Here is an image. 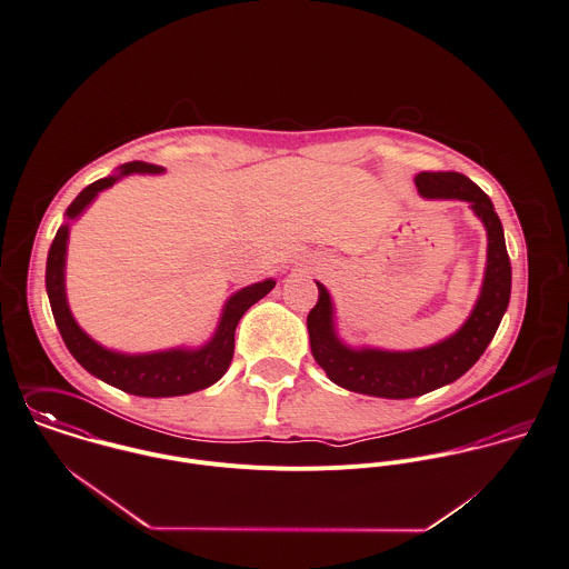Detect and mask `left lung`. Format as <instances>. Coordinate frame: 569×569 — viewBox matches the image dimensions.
Masks as SVG:
<instances>
[{
    "instance_id": "8db88e82",
    "label": "left lung",
    "mask_w": 569,
    "mask_h": 569,
    "mask_svg": "<svg viewBox=\"0 0 569 569\" xmlns=\"http://www.w3.org/2000/svg\"><path fill=\"white\" fill-rule=\"evenodd\" d=\"M416 187L425 200L468 202L481 220L488 248L479 297L470 317L449 339L420 349L389 351L342 342L335 321V301L328 288L317 281L319 301L308 315L312 356L328 378L347 391L402 400L451 385L479 360L508 310L512 268L503 227L490 198L472 180L455 171L418 173Z\"/></svg>"
}]
</instances>
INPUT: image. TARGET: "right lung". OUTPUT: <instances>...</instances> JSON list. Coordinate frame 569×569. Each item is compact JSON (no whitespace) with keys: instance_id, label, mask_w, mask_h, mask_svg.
I'll return each instance as SVG.
<instances>
[{"instance_id":"add662e5","label":"right lung","mask_w":569,"mask_h":569,"mask_svg":"<svg viewBox=\"0 0 569 569\" xmlns=\"http://www.w3.org/2000/svg\"><path fill=\"white\" fill-rule=\"evenodd\" d=\"M162 167L147 164V162H127L118 167V173L101 178L86 187L74 202L66 209V222L59 227L54 241L48 252L46 263V290L50 299V308L57 321V328L63 337L66 347L77 358V362L90 371L92 376L101 378L103 382L112 385L120 391L142 396V398H171V396H187L200 389L216 385L224 373L232 360L234 351V328L243 312L263 299L272 288L274 279H263L259 283L246 286L230 295L222 308V317L213 337L200 347H173L162 351H147V353H122L116 349H108L101 342L88 337L79 323L74 321L68 297H66V254H68V239H70V224L83 216V211L97 200V196L124 176L131 173H162Z\"/></svg>"}]
</instances>
